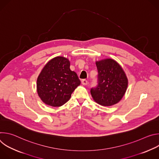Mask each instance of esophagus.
I'll return each instance as SVG.
<instances>
[{"mask_svg": "<svg viewBox=\"0 0 159 159\" xmlns=\"http://www.w3.org/2000/svg\"><path fill=\"white\" fill-rule=\"evenodd\" d=\"M81 83H82V85H87L88 82H87V80H85V79H83V80H81Z\"/></svg>", "mask_w": 159, "mask_h": 159, "instance_id": "obj_1", "label": "esophagus"}]
</instances>
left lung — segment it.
I'll use <instances>...</instances> for the list:
<instances>
[{
  "label": "left lung",
  "mask_w": 159,
  "mask_h": 159,
  "mask_svg": "<svg viewBox=\"0 0 159 159\" xmlns=\"http://www.w3.org/2000/svg\"><path fill=\"white\" fill-rule=\"evenodd\" d=\"M96 64L98 72V85L90 89L93 99L104 106L118 103L128 87L125 72L119 63L111 58L96 61Z\"/></svg>",
  "instance_id": "obj_1"
}]
</instances>
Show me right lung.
<instances>
[{
  "instance_id": "obj_1",
  "label": "right lung",
  "mask_w": 159,
  "mask_h": 159,
  "mask_svg": "<svg viewBox=\"0 0 159 159\" xmlns=\"http://www.w3.org/2000/svg\"><path fill=\"white\" fill-rule=\"evenodd\" d=\"M80 84L77 74L70 69V61L57 57L44 66L37 79V92L47 105L59 107L69 101Z\"/></svg>"
}]
</instances>
